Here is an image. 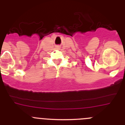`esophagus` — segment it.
Listing matches in <instances>:
<instances>
[{
  "label": "esophagus",
  "mask_w": 125,
  "mask_h": 125,
  "mask_svg": "<svg viewBox=\"0 0 125 125\" xmlns=\"http://www.w3.org/2000/svg\"><path fill=\"white\" fill-rule=\"evenodd\" d=\"M58 48H59V47H58Z\"/></svg>",
  "instance_id": "1"
}]
</instances>
